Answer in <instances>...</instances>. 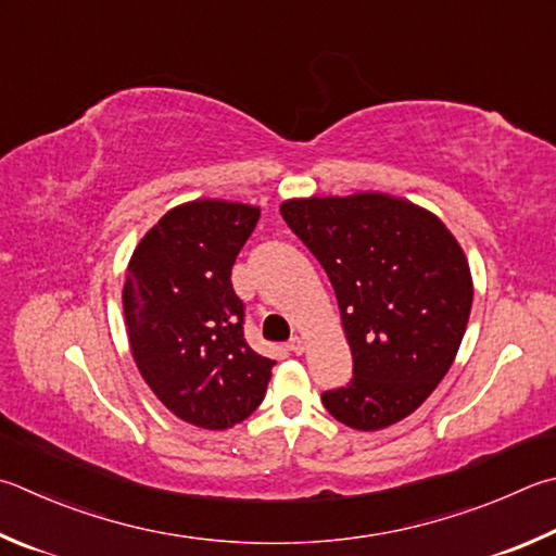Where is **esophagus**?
Returning <instances> with one entry per match:
<instances>
[{
	"mask_svg": "<svg viewBox=\"0 0 556 556\" xmlns=\"http://www.w3.org/2000/svg\"><path fill=\"white\" fill-rule=\"evenodd\" d=\"M287 348H289L291 352H296V355H301V352L306 350V338L299 336V332H296V336H291V340L287 342Z\"/></svg>",
	"mask_w": 556,
	"mask_h": 556,
	"instance_id": "esophagus-1",
	"label": "esophagus"
}]
</instances>
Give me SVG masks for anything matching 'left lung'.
I'll return each mask as SVG.
<instances>
[{
	"label": "left lung",
	"instance_id": "1",
	"mask_svg": "<svg viewBox=\"0 0 556 556\" xmlns=\"http://www.w3.org/2000/svg\"><path fill=\"white\" fill-rule=\"evenodd\" d=\"M279 211L328 271L355 362L323 406L362 432L408 418L445 379L469 323L473 281L457 238L383 191L287 199Z\"/></svg>",
	"mask_w": 556,
	"mask_h": 556
}]
</instances>
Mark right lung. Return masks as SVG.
<instances>
[{"label": "right lung", "instance_id": "obj_1", "mask_svg": "<svg viewBox=\"0 0 556 556\" xmlns=\"http://www.w3.org/2000/svg\"><path fill=\"white\" fill-rule=\"evenodd\" d=\"M260 206L185 201L140 238L128 260L124 318L130 355L160 403L189 426L228 430L265 399L275 359L243 336L230 269Z\"/></svg>", "mask_w": 556, "mask_h": 556}]
</instances>
